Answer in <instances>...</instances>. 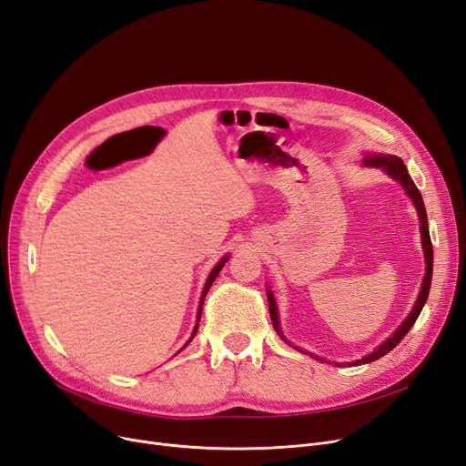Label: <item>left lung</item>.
<instances>
[{"instance_id":"obj_1","label":"left lung","mask_w":466,"mask_h":466,"mask_svg":"<svg viewBox=\"0 0 466 466\" xmlns=\"http://www.w3.org/2000/svg\"><path fill=\"white\" fill-rule=\"evenodd\" d=\"M363 166L366 167H380L384 173H387L389 177H392L396 183H400V187L406 190V194L410 196V199L413 201V206L417 209V215H419V230H420V246H422V253H424V262H427V267H424V278H422V283H420V291H419V297L415 300V305L411 309V312L408 314V318L403 319L398 329L387 339L382 340L380 345L366 354L360 360H354V361H347V366H360V363H370V361H375L379 358H382L384 354H389L398 342L408 335V331L413 328L415 319L419 318L424 302H427V297H429V291H431V281H432V241H431V234H429V218H427V209H424V201H422V196L419 192V188L415 187V183L411 180L410 173H408V167L406 164H403V159L398 157V156H390V154H379V152H368L366 157H363ZM267 297H268V310H270V319H272V326L276 329V333L279 335L281 340H286L289 347H293V342H289L286 339V335H283L281 328H279V314H278V305H276V299H274V293L272 289L268 288L267 289ZM297 349L299 352H305L309 354L307 350H302L299 347H293ZM314 360H319V361H326L323 358L316 356V354H310ZM335 366H345V363H335Z\"/></svg>"}]
</instances>
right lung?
<instances>
[{
    "mask_svg": "<svg viewBox=\"0 0 466 466\" xmlns=\"http://www.w3.org/2000/svg\"><path fill=\"white\" fill-rule=\"evenodd\" d=\"M230 257L227 255V257H222L218 262H217V265H215V268L209 272V276H208V281H206V286H204V291H201V297H199V307H198V319H196V326H194V331H192V335H190V339L187 340V345L183 347V349H187L188 345H190V340L196 337V331H198V326H199V318H201V305H204V299H206V295H208V291H209V288H211V283L215 281V278L218 276V272L222 270V267H225V262L228 260ZM183 349H180V350H183ZM178 350V352H180Z\"/></svg>",
    "mask_w": 466,
    "mask_h": 466,
    "instance_id": "right-lung-1",
    "label": "right lung"
}]
</instances>
